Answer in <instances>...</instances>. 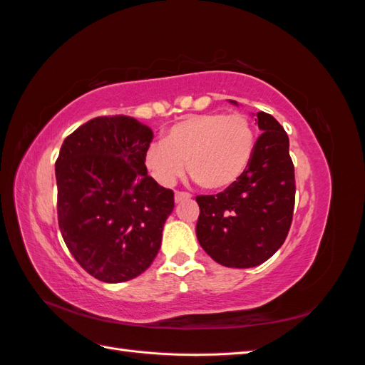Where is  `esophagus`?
<instances>
[{"mask_svg": "<svg viewBox=\"0 0 365 365\" xmlns=\"http://www.w3.org/2000/svg\"><path fill=\"white\" fill-rule=\"evenodd\" d=\"M190 200V195L189 193H184V192H175V202L180 204L184 201H189Z\"/></svg>", "mask_w": 365, "mask_h": 365, "instance_id": "34e87169", "label": "esophagus"}]
</instances>
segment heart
I'll return each mask as SVG.
<instances>
[{
	"instance_id": "b5f03b06",
	"label": "heart",
	"mask_w": 365,
	"mask_h": 365,
	"mask_svg": "<svg viewBox=\"0 0 365 365\" xmlns=\"http://www.w3.org/2000/svg\"><path fill=\"white\" fill-rule=\"evenodd\" d=\"M256 149V132L244 114L205 113L176 121L163 143L145 152V168L161 185H172L185 170L208 192H220L240 180Z\"/></svg>"
}]
</instances>
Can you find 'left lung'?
<instances>
[{
  "instance_id": "left-lung-1",
  "label": "left lung",
  "mask_w": 365,
  "mask_h": 365,
  "mask_svg": "<svg viewBox=\"0 0 365 365\" xmlns=\"http://www.w3.org/2000/svg\"><path fill=\"white\" fill-rule=\"evenodd\" d=\"M237 106L236 101H230ZM262 130L240 180L217 195L196 196V237L215 262L252 268L267 262L288 236L295 202L289 138L267 113H257Z\"/></svg>"
}]
</instances>
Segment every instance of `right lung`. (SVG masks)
<instances>
[{
  "instance_id": "add662e5",
  "label": "right lung",
  "mask_w": 365,
  "mask_h": 365,
  "mask_svg": "<svg viewBox=\"0 0 365 365\" xmlns=\"http://www.w3.org/2000/svg\"><path fill=\"white\" fill-rule=\"evenodd\" d=\"M149 126L126 115L96 117L63 140L56 161L58 220L65 245L97 280L145 272L161 247L173 192L148 175Z\"/></svg>"
}]
</instances>
